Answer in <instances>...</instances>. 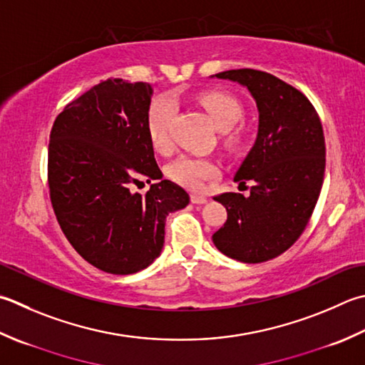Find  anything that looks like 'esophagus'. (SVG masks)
Returning a JSON list of instances; mask_svg holds the SVG:
<instances>
[{
    "instance_id": "obj_1",
    "label": "esophagus",
    "mask_w": 365,
    "mask_h": 365,
    "mask_svg": "<svg viewBox=\"0 0 365 365\" xmlns=\"http://www.w3.org/2000/svg\"><path fill=\"white\" fill-rule=\"evenodd\" d=\"M191 202L192 204H205L207 202V197L202 196V195H196V192H192V195L190 196Z\"/></svg>"
}]
</instances>
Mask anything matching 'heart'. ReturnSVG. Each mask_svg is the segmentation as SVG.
Listing matches in <instances>:
<instances>
[{
  "instance_id": "obj_1",
  "label": "heart",
  "mask_w": 365,
  "mask_h": 365,
  "mask_svg": "<svg viewBox=\"0 0 365 365\" xmlns=\"http://www.w3.org/2000/svg\"><path fill=\"white\" fill-rule=\"evenodd\" d=\"M197 101L204 107L207 115L212 120L218 130H221L220 139L223 145L227 148H235L240 145L244 138V130L235 123L242 118L240 101L231 93L221 90H205L197 95ZM174 115V104L166 98H156L150 104L147 112V130L152 145L158 152H168L170 148V134L169 125ZM169 177L183 187L197 190L202 187V183L209 178L215 177L218 169L217 164L205 160L196 158V156L183 155L170 164Z\"/></svg>"
}]
</instances>
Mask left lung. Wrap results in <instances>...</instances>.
Segmentation results:
<instances>
[{
  "label": "left lung",
  "instance_id": "obj_1",
  "mask_svg": "<svg viewBox=\"0 0 365 365\" xmlns=\"http://www.w3.org/2000/svg\"><path fill=\"white\" fill-rule=\"evenodd\" d=\"M215 76L245 85L258 106L259 126L234 177L253 183L250 196L213 197L226 207L227 220L212 240L240 262L274 259L301 237L315 210L326 168L323 126L309 98L272 74L245 68Z\"/></svg>",
  "mask_w": 365,
  "mask_h": 365
}]
</instances>
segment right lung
<instances>
[{
  "mask_svg": "<svg viewBox=\"0 0 365 365\" xmlns=\"http://www.w3.org/2000/svg\"><path fill=\"white\" fill-rule=\"evenodd\" d=\"M152 87L107 78L66 104L48 140L50 201L63 234L91 266L135 274L161 253L170 212L190 202L177 183L161 180L147 112ZM142 180L157 183L133 193Z\"/></svg>",
  "mask_w": 365,
  "mask_h": 365,
  "instance_id": "obj_1",
  "label": "right lung"
}]
</instances>
